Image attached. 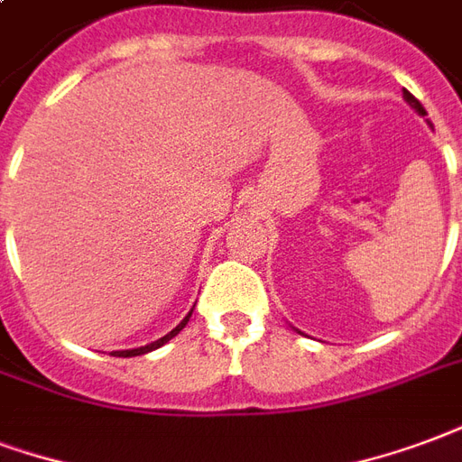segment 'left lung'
<instances>
[{
    "label": "left lung",
    "mask_w": 462,
    "mask_h": 462,
    "mask_svg": "<svg viewBox=\"0 0 462 462\" xmlns=\"http://www.w3.org/2000/svg\"><path fill=\"white\" fill-rule=\"evenodd\" d=\"M403 100H406V103H409V106L413 107L416 113H419V116H426V110H423V106H420V103H419V100H416V97L411 96L409 90H403Z\"/></svg>",
    "instance_id": "1"
}]
</instances>
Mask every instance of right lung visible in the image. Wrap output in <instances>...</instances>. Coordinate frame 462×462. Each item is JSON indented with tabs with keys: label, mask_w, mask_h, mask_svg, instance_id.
<instances>
[{
	"label": "right lung",
	"mask_w": 462,
	"mask_h": 462,
	"mask_svg": "<svg viewBox=\"0 0 462 462\" xmlns=\"http://www.w3.org/2000/svg\"><path fill=\"white\" fill-rule=\"evenodd\" d=\"M191 312H194V310H189V315H187V318L181 319L180 325H177V328L171 329L170 335H164V337H160V339H157V342H150V345L137 346V349H123V352H117L116 356H140V355H147V352H152V349H160L162 345H167V342H170L171 337H177V335H180L181 329H184V325H187V322H189Z\"/></svg>",
	"instance_id": "add662e5"
}]
</instances>
